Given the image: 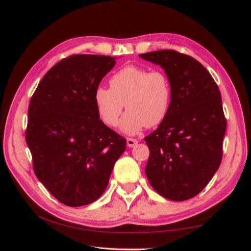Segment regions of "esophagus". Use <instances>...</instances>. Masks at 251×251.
Returning a JSON list of instances; mask_svg holds the SVG:
<instances>
[{
    "label": "esophagus",
    "instance_id": "1",
    "mask_svg": "<svg viewBox=\"0 0 251 251\" xmlns=\"http://www.w3.org/2000/svg\"><path fill=\"white\" fill-rule=\"evenodd\" d=\"M137 143H138V141L136 140V139H134V138H127V139H126V144H127L128 148H133V147H135Z\"/></svg>",
    "mask_w": 251,
    "mask_h": 251
}]
</instances>
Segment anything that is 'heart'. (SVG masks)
<instances>
[{
    "label": "heart",
    "mask_w": 251,
    "mask_h": 251,
    "mask_svg": "<svg viewBox=\"0 0 251 251\" xmlns=\"http://www.w3.org/2000/svg\"><path fill=\"white\" fill-rule=\"evenodd\" d=\"M110 89L96 88L94 103L103 123L115 126L120 123L125 133L134 135L146 126L154 127L166 118L172 102L171 81L163 71H149L138 66H126L112 75Z\"/></svg>",
    "instance_id": "b5f03b06"
}]
</instances>
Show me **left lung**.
<instances>
[{"label":"left lung","mask_w":251,"mask_h":251,"mask_svg":"<svg viewBox=\"0 0 251 251\" xmlns=\"http://www.w3.org/2000/svg\"><path fill=\"white\" fill-rule=\"evenodd\" d=\"M139 56L160 66L172 86L168 116L144 138L150 150L147 177L164 198L188 200L207 185L222 160L226 119L221 93L192 56L175 50Z\"/></svg>","instance_id":"left-lung-1"}]
</instances>
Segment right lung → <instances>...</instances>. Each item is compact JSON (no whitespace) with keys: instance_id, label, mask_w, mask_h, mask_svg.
<instances>
[{"instance_id":"1","label":"right lung","mask_w":251,"mask_h":251,"mask_svg":"<svg viewBox=\"0 0 251 251\" xmlns=\"http://www.w3.org/2000/svg\"><path fill=\"white\" fill-rule=\"evenodd\" d=\"M115 58L75 54L45 74L28 109L26 142L33 170L68 206L96 201L109 184L126 140L100 119L94 92Z\"/></svg>"}]
</instances>
